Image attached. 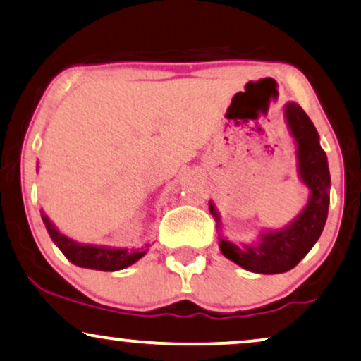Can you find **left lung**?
I'll return each instance as SVG.
<instances>
[{"label":"left lung","instance_id":"obj_1","mask_svg":"<svg viewBox=\"0 0 361 361\" xmlns=\"http://www.w3.org/2000/svg\"><path fill=\"white\" fill-rule=\"evenodd\" d=\"M286 126L296 148V171L308 188L307 204L290 223L281 228H262L252 243H233L223 233L221 216L213 202L209 213L216 221L223 257L253 273L276 275L290 271L313 248L326 223L330 207V170L326 153L320 145L317 128L302 106L288 102L283 108Z\"/></svg>","mask_w":361,"mask_h":361}]
</instances>
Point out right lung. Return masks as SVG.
<instances>
[{"mask_svg": "<svg viewBox=\"0 0 361 361\" xmlns=\"http://www.w3.org/2000/svg\"><path fill=\"white\" fill-rule=\"evenodd\" d=\"M39 165H36L38 170ZM41 218H43L44 226H47L49 238L58 246L59 252L70 259L73 264L81 268H90V270L99 271H118L123 268L131 267L148 253L149 243H145L140 248L131 246V248H121V246H106V245H91L80 243V241L70 238L58 230L56 225L49 220V216L41 209Z\"/></svg>", "mask_w": 361, "mask_h": 361, "instance_id": "add662e5", "label": "right lung"}]
</instances>
